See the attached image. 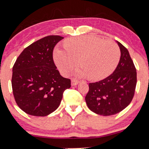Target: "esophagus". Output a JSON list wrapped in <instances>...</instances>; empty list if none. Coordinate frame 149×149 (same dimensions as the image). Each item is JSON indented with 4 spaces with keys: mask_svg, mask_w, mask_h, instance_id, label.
<instances>
[{
    "mask_svg": "<svg viewBox=\"0 0 149 149\" xmlns=\"http://www.w3.org/2000/svg\"><path fill=\"white\" fill-rule=\"evenodd\" d=\"M79 83L78 81H77L76 80H74V79H72L71 81V86H76V85H77Z\"/></svg>",
    "mask_w": 149,
    "mask_h": 149,
    "instance_id": "1",
    "label": "esophagus"
}]
</instances>
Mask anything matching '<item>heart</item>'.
<instances>
[{
	"instance_id": "1",
	"label": "heart",
	"mask_w": 149,
	"mask_h": 149,
	"mask_svg": "<svg viewBox=\"0 0 149 149\" xmlns=\"http://www.w3.org/2000/svg\"><path fill=\"white\" fill-rule=\"evenodd\" d=\"M65 47H56L54 52L55 63L65 76L78 65L79 59L82 67L75 71L77 77L101 80L114 71L120 60V49L116 43L93 35L73 37L65 43Z\"/></svg>"
}]
</instances>
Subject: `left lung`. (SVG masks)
Returning <instances> with one entry per match:
<instances>
[{
  "instance_id": "1",
  "label": "left lung",
  "mask_w": 149,
  "mask_h": 149,
  "mask_svg": "<svg viewBox=\"0 0 149 149\" xmlns=\"http://www.w3.org/2000/svg\"><path fill=\"white\" fill-rule=\"evenodd\" d=\"M120 50L119 63L112 74L90 83L85 100L92 112L110 116L124 110L134 97L137 83L136 69L127 49L116 41Z\"/></svg>"
}]
</instances>
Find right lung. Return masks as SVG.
<instances>
[{
	"label": "right lung",
	"mask_w": 149,
	"mask_h": 149,
	"mask_svg": "<svg viewBox=\"0 0 149 149\" xmlns=\"http://www.w3.org/2000/svg\"><path fill=\"white\" fill-rule=\"evenodd\" d=\"M63 37L49 35L24 49L13 67L11 84L15 100L28 114L45 116L54 112L71 80L56 69L53 49Z\"/></svg>",
	"instance_id": "1"
}]
</instances>
